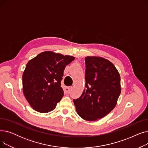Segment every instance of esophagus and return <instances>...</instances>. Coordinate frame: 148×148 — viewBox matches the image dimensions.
<instances>
[{
	"label": "esophagus",
	"mask_w": 148,
	"mask_h": 148,
	"mask_svg": "<svg viewBox=\"0 0 148 148\" xmlns=\"http://www.w3.org/2000/svg\"><path fill=\"white\" fill-rule=\"evenodd\" d=\"M71 88H72L71 87H66V88H65V89H64V92L65 93V94H69V92H71Z\"/></svg>",
	"instance_id": "obj_1"
}]
</instances>
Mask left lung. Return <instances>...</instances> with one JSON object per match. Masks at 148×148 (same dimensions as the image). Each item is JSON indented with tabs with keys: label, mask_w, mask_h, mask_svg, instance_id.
<instances>
[{
	"label": "left lung",
	"mask_w": 148,
	"mask_h": 148,
	"mask_svg": "<svg viewBox=\"0 0 148 148\" xmlns=\"http://www.w3.org/2000/svg\"><path fill=\"white\" fill-rule=\"evenodd\" d=\"M86 88L74 99L77 113L84 120L95 121L109 113L121 92V77L110 61L102 57L85 58Z\"/></svg>",
	"instance_id": "8db88e82"
}]
</instances>
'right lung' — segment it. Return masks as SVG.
<instances>
[{
    "label": "right lung",
    "instance_id": "right-lung-1",
    "mask_svg": "<svg viewBox=\"0 0 148 148\" xmlns=\"http://www.w3.org/2000/svg\"><path fill=\"white\" fill-rule=\"evenodd\" d=\"M75 59L51 51L30 60L23 74V91L30 106L40 113L53 110L64 96L60 87L65 66Z\"/></svg>",
    "mask_w": 148,
    "mask_h": 148
}]
</instances>
